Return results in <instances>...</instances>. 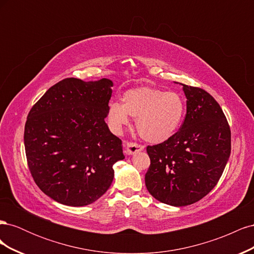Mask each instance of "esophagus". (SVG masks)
Instances as JSON below:
<instances>
[{"mask_svg":"<svg viewBox=\"0 0 254 254\" xmlns=\"http://www.w3.org/2000/svg\"><path fill=\"white\" fill-rule=\"evenodd\" d=\"M144 149V146L134 142H128L125 144V151L127 155H133V153Z\"/></svg>","mask_w":254,"mask_h":254,"instance_id":"esophagus-1","label":"esophagus"}]
</instances>
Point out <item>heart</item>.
<instances>
[{
    "mask_svg": "<svg viewBox=\"0 0 254 254\" xmlns=\"http://www.w3.org/2000/svg\"><path fill=\"white\" fill-rule=\"evenodd\" d=\"M123 104L111 103L108 118L112 126L120 130L129 123V115L135 119L139 134L149 143H162L178 130L183 115L184 103L176 92L141 87L126 91Z\"/></svg>",
    "mask_w": 254,
    "mask_h": 254,
    "instance_id": "1",
    "label": "heart"
}]
</instances>
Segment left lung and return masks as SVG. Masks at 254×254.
Returning <instances> with one entry per match:
<instances>
[{
    "label": "left lung",
    "mask_w": 254,
    "mask_h": 254,
    "mask_svg": "<svg viewBox=\"0 0 254 254\" xmlns=\"http://www.w3.org/2000/svg\"><path fill=\"white\" fill-rule=\"evenodd\" d=\"M187 114L172 137L147 146L150 165L145 184L157 200L184 206L202 199L216 186L231 153V130L214 97L183 84Z\"/></svg>",
    "instance_id": "1"
}]
</instances>
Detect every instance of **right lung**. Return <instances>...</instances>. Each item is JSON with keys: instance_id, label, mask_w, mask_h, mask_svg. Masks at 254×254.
Returning a JSON list of instances; mask_svg holds the SVG:
<instances>
[{"instance_id": "add662e5", "label": "right lung", "mask_w": 254, "mask_h": 254, "mask_svg": "<svg viewBox=\"0 0 254 254\" xmlns=\"http://www.w3.org/2000/svg\"><path fill=\"white\" fill-rule=\"evenodd\" d=\"M113 82L65 78L30 109L24 129L27 165L36 184L71 206L96 201L111 186L113 164L125 158L105 119Z\"/></svg>"}]
</instances>
